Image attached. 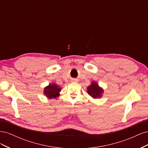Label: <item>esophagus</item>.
I'll return each mask as SVG.
<instances>
[{"label": "esophagus", "instance_id": "34e87169", "mask_svg": "<svg viewBox=\"0 0 148 148\" xmlns=\"http://www.w3.org/2000/svg\"><path fill=\"white\" fill-rule=\"evenodd\" d=\"M74 80H75V79H74Z\"/></svg>", "mask_w": 148, "mask_h": 148}]
</instances>
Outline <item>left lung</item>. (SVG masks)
<instances>
[{"label":"left lung","instance_id":"obj_1","mask_svg":"<svg viewBox=\"0 0 148 148\" xmlns=\"http://www.w3.org/2000/svg\"><path fill=\"white\" fill-rule=\"evenodd\" d=\"M87 92L94 99H98L102 97L104 93V89L100 87L96 82H92L91 84L87 88Z\"/></svg>","mask_w":148,"mask_h":148}]
</instances>
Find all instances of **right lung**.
I'll return each mask as SVG.
<instances>
[{
    "mask_svg": "<svg viewBox=\"0 0 148 148\" xmlns=\"http://www.w3.org/2000/svg\"><path fill=\"white\" fill-rule=\"evenodd\" d=\"M61 91L60 86L56 83H50L48 86L44 88V95L49 99L56 98L60 95L59 92Z\"/></svg>",
    "mask_w": 148,
    "mask_h": 148,
    "instance_id": "obj_1",
    "label": "right lung"
}]
</instances>
